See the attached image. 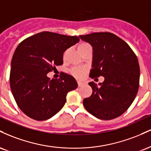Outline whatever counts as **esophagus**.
Here are the masks:
<instances>
[{
    "instance_id": "esophagus-1",
    "label": "esophagus",
    "mask_w": 151,
    "mask_h": 151,
    "mask_svg": "<svg viewBox=\"0 0 151 151\" xmlns=\"http://www.w3.org/2000/svg\"><path fill=\"white\" fill-rule=\"evenodd\" d=\"M77 84H78V86H79V87H80V86L84 85V82H81V81H77Z\"/></svg>"
}]
</instances>
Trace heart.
Returning <instances> with one entry per match:
<instances>
[{
	"instance_id": "b5f03b06",
	"label": "heart",
	"mask_w": 151,
	"mask_h": 151,
	"mask_svg": "<svg viewBox=\"0 0 151 151\" xmlns=\"http://www.w3.org/2000/svg\"><path fill=\"white\" fill-rule=\"evenodd\" d=\"M90 45L88 44L87 42H81L78 45L77 48L78 50H79V52H82L83 50H84L86 48L90 47ZM67 51H65L64 52L63 55V58L65 59L66 57V55H67ZM71 74L75 77L76 78H78V79H80V78L84 77V75L85 74L86 72V69L84 68V67H73V68L71 70Z\"/></svg>"
}]
</instances>
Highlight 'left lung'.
<instances>
[{
	"label": "left lung",
	"instance_id": "obj_1",
	"mask_svg": "<svg viewBox=\"0 0 151 151\" xmlns=\"http://www.w3.org/2000/svg\"><path fill=\"white\" fill-rule=\"evenodd\" d=\"M93 47L91 79L104 77L97 86L89 83L92 89L83 104L87 111L102 120L120 116L129 108L139 87L140 67L136 54L125 41L109 32L80 35Z\"/></svg>",
	"mask_w": 151,
	"mask_h": 151
}]
</instances>
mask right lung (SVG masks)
I'll list each match as a JSON object with an SVG mask.
<instances>
[{
	"instance_id": "obj_1",
	"label": "right lung",
	"mask_w": 151,
	"mask_h": 151,
	"mask_svg": "<svg viewBox=\"0 0 151 151\" xmlns=\"http://www.w3.org/2000/svg\"><path fill=\"white\" fill-rule=\"evenodd\" d=\"M79 41L77 36L42 32L17 47L10 85L16 104L27 116L37 121L52 117L64 106L67 93L77 89V81L70 74L52 79L47 74L63 64L64 52Z\"/></svg>"
}]
</instances>
